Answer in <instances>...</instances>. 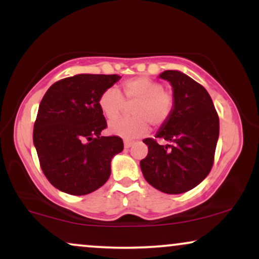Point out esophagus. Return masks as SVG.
I'll use <instances>...</instances> for the list:
<instances>
[{
    "label": "esophagus",
    "instance_id": "34e87169",
    "mask_svg": "<svg viewBox=\"0 0 259 259\" xmlns=\"http://www.w3.org/2000/svg\"><path fill=\"white\" fill-rule=\"evenodd\" d=\"M133 145H134V142H133V141H127V140H125V141H124V147H125V148L132 147Z\"/></svg>",
    "mask_w": 259,
    "mask_h": 259
}]
</instances>
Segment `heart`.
Listing matches in <instances>:
<instances>
[{
    "label": "heart",
    "instance_id": "1",
    "mask_svg": "<svg viewBox=\"0 0 259 259\" xmlns=\"http://www.w3.org/2000/svg\"><path fill=\"white\" fill-rule=\"evenodd\" d=\"M124 96L132 107V118H121L108 124V132L125 140L144 136L148 132V123L153 126L162 125L173 111L174 99L164 86L152 79L138 76L123 84ZM125 100L119 90L108 88L101 94L99 107L107 119H114L123 112Z\"/></svg>",
    "mask_w": 259,
    "mask_h": 259
}]
</instances>
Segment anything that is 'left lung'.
<instances>
[{
    "mask_svg": "<svg viewBox=\"0 0 259 259\" xmlns=\"http://www.w3.org/2000/svg\"><path fill=\"white\" fill-rule=\"evenodd\" d=\"M158 78L173 88V111L156 138L145 139L148 153L140 162L144 178L164 194H184L194 189L212 169L219 138V118L206 89L179 70H165Z\"/></svg>",
    "mask_w": 259,
    "mask_h": 259,
    "instance_id": "obj_1",
    "label": "left lung"
}]
</instances>
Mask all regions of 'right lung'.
Masks as SVG:
<instances>
[{"mask_svg": "<svg viewBox=\"0 0 259 259\" xmlns=\"http://www.w3.org/2000/svg\"><path fill=\"white\" fill-rule=\"evenodd\" d=\"M119 75L78 74L55 82L45 94L32 140L41 169L56 189L81 196L105 185L112 158L124 148L118 136H101L107 123L101 94Z\"/></svg>", "mask_w": 259, "mask_h": 259, "instance_id": "1", "label": "right lung"}]
</instances>
